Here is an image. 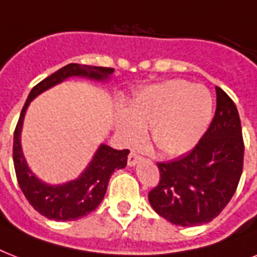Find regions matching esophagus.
Here are the masks:
<instances>
[{"mask_svg": "<svg viewBox=\"0 0 257 257\" xmlns=\"http://www.w3.org/2000/svg\"><path fill=\"white\" fill-rule=\"evenodd\" d=\"M140 161V156L136 155V153H131L128 156V165L129 167H135Z\"/></svg>", "mask_w": 257, "mask_h": 257, "instance_id": "34e87169", "label": "esophagus"}]
</instances>
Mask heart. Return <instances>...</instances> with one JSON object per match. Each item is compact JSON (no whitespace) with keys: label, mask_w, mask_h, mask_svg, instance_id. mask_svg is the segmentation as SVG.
Segmentation results:
<instances>
[{"label":"heart","mask_w":257,"mask_h":257,"mask_svg":"<svg viewBox=\"0 0 257 257\" xmlns=\"http://www.w3.org/2000/svg\"><path fill=\"white\" fill-rule=\"evenodd\" d=\"M213 113L205 86L171 80L141 89L116 116V131L126 145L139 144L151 128L153 144L167 156H180L199 144Z\"/></svg>","instance_id":"b5f03b06"}]
</instances>
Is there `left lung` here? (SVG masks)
Listing matches in <instances>:
<instances>
[{"mask_svg":"<svg viewBox=\"0 0 257 257\" xmlns=\"http://www.w3.org/2000/svg\"><path fill=\"white\" fill-rule=\"evenodd\" d=\"M244 144L235 102L216 86V112L188 155L159 163L160 183L149 192L155 211L181 227L209 223L227 207L243 172Z\"/></svg>","mask_w":257,"mask_h":257,"instance_id":"obj_1","label":"left lung"}]
</instances>
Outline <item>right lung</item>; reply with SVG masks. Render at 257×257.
Wrapping results in <instances>:
<instances>
[{
	"label": "right lung",
	"mask_w": 257,
	"mask_h": 257,
	"mask_svg": "<svg viewBox=\"0 0 257 257\" xmlns=\"http://www.w3.org/2000/svg\"><path fill=\"white\" fill-rule=\"evenodd\" d=\"M113 72L114 69L112 68L68 64L50 74L49 77L38 82L30 90L29 96L26 98L14 131V169L20 188L30 205L48 219L56 221H70L81 219L94 211L104 199L109 179L113 172L126 167L129 151H117L109 145L101 144L88 167L81 172L77 179L62 184H48L38 179L36 173L32 172L22 152L21 132L26 110L36 97L68 78L81 77L92 81L106 82L110 80Z\"/></svg>",
	"instance_id": "right-lung-1"
}]
</instances>
